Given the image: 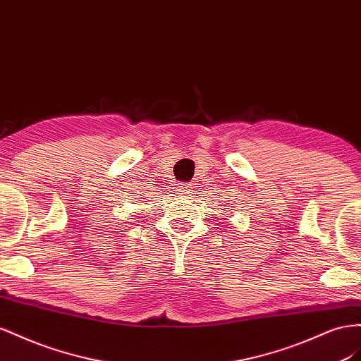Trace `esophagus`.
Segmentation results:
<instances>
[{"label":"esophagus","mask_w":361,"mask_h":361,"mask_svg":"<svg viewBox=\"0 0 361 361\" xmlns=\"http://www.w3.org/2000/svg\"><path fill=\"white\" fill-rule=\"evenodd\" d=\"M193 189V186H192V184H178V186H177V193L180 195V197H183V198H188L189 197V195L193 192L192 190Z\"/></svg>","instance_id":"34e87169"}]
</instances>
